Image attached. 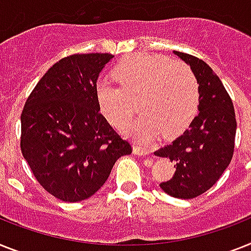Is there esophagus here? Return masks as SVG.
<instances>
[{
	"label": "esophagus",
	"mask_w": 251,
	"mask_h": 251,
	"mask_svg": "<svg viewBox=\"0 0 251 251\" xmlns=\"http://www.w3.org/2000/svg\"><path fill=\"white\" fill-rule=\"evenodd\" d=\"M133 154L138 155V156H146L148 154H150V151L146 150V149L138 148V146H133Z\"/></svg>",
	"instance_id": "obj_1"
}]
</instances>
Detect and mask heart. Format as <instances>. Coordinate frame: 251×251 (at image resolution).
Masks as SVG:
<instances>
[{"instance_id":"b5f03b06","label":"heart","mask_w":251,"mask_h":251,"mask_svg":"<svg viewBox=\"0 0 251 251\" xmlns=\"http://www.w3.org/2000/svg\"><path fill=\"white\" fill-rule=\"evenodd\" d=\"M114 74L121 84L97 83V102L107 121L122 126L141 100L142 115L122 127L137 142L148 144L161 133L165 138L177 137L198 113L199 82L185 64L165 56L137 53L122 60Z\"/></svg>"}]
</instances>
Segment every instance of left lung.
Here are the masks:
<instances>
[{
    "label": "left lung",
    "instance_id": "obj_1",
    "mask_svg": "<svg viewBox=\"0 0 251 251\" xmlns=\"http://www.w3.org/2000/svg\"><path fill=\"white\" fill-rule=\"evenodd\" d=\"M173 53L191 68L198 79L199 113L179 137L155 155L169 159L176 168L172 179L160 183L161 190L172 198L188 200L208 191L227 169L237 124L232 100L212 68L195 56Z\"/></svg>",
    "mask_w": 251,
    "mask_h": 251
}]
</instances>
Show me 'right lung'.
<instances>
[{
  "label": "right lung",
  "instance_id": "1",
  "mask_svg": "<svg viewBox=\"0 0 251 251\" xmlns=\"http://www.w3.org/2000/svg\"><path fill=\"white\" fill-rule=\"evenodd\" d=\"M114 56L76 53L53 64L28 97L20 148L47 192L68 202L96 194L132 148L100 113L96 84Z\"/></svg>",
  "mask_w": 251,
  "mask_h": 251
}]
</instances>
